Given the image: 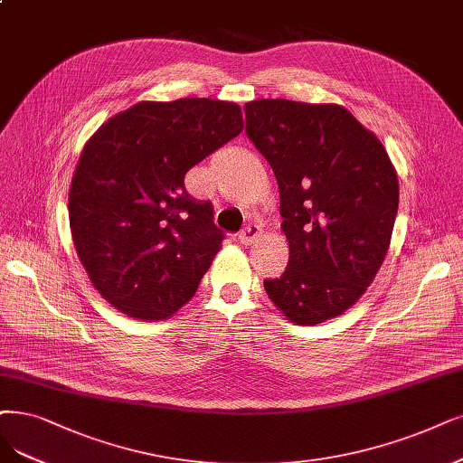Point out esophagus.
Returning a JSON list of instances; mask_svg holds the SVG:
<instances>
[{
	"instance_id": "obj_1",
	"label": "esophagus",
	"mask_w": 463,
	"mask_h": 463,
	"mask_svg": "<svg viewBox=\"0 0 463 463\" xmlns=\"http://www.w3.org/2000/svg\"><path fill=\"white\" fill-rule=\"evenodd\" d=\"M260 236H261V227L258 222H250V225H246L241 232H238V241H241V244L244 246H250L258 241Z\"/></svg>"
}]
</instances>
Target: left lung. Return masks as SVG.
Instances as JSON below:
<instances>
[{
    "label": "left lung",
    "mask_w": 463,
    "mask_h": 463,
    "mask_svg": "<svg viewBox=\"0 0 463 463\" xmlns=\"http://www.w3.org/2000/svg\"><path fill=\"white\" fill-rule=\"evenodd\" d=\"M246 135L272 167L289 261L263 282L288 320L320 324L358 301L380 270L399 179L378 137L337 105L260 99Z\"/></svg>",
    "instance_id": "1"
}]
</instances>
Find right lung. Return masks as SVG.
<instances>
[{"mask_svg":"<svg viewBox=\"0 0 463 463\" xmlns=\"http://www.w3.org/2000/svg\"><path fill=\"white\" fill-rule=\"evenodd\" d=\"M234 102H137L83 146L68 217L93 286L118 311L162 320L191 299L225 238L186 171L242 131Z\"/></svg>","mask_w":463,"mask_h":463,"instance_id":"obj_1","label":"right lung"}]
</instances>
